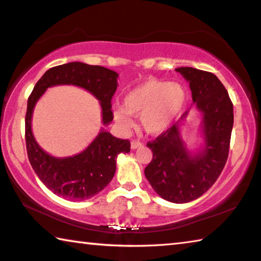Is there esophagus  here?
I'll return each instance as SVG.
<instances>
[{"instance_id":"obj_1","label":"esophagus","mask_w":261,"mask_h":261,"mask_svg":"<svg viewBox=\"0 0 261 261\" xmlns=\"http://www.w3.org/2000/svg\"><path fill=\"white\" fill-rule=\"evenodd\" d=\"M141 146H143V144H141L140 141H138V140H132L131 141V149H137V148H139Z\"/></svg>"}]
</instances>
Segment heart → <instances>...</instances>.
Here are the masks:
<instances>
[{
  "mask_svg": "<svg viewBox=\"0 0 261 261\" xmlns=\"http://www.w3.org/2000/svg\"><path fill=\"white\" fill-rule=\"evenodd\" d=\"M187 99V90L179 83L147 79L127 92L122 108H115L113 116L122 130L130 129L134 124L130 116H135L146 134L160 136L173 126Z\"/></svg>",
  "mask_w": 261,
  "mask_h": 261,
  "instance_id": "heart-1",
  "label": "heart"
}]
</instances>
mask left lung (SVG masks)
I'll return each instance as SVG.
<instances>
[{"label": "left lung", "instance_id": "left-lung-1", "mask_svg": "<svg viewBox=\"0 0 261 261\" xmlns=\"http://www.w3.org/2000/svg\"><path fill=\"white\" fill-rule=\"evenodd\" d=\"M189 83L201 114L202 145L190 151L180 134L189 110L169 130L149 141L153 159L145 168L149 184L165 200L190 202L215 183L226 165L233 125V107L226 87L212 72L190 67L175 69Z\"/></svg>", "mask_w": 261, "mask_h": 261}]
</instances>
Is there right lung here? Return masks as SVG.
Instances as JSON below:
<instances>
[{
    "label": "right lung",
    "mask_w": 261,
    "mask_h": 261,
    "mask_svg": "<svg viewBox=\"0 0 261 261\" xmlns=\"http://www.w3.org/2000/svg\"><path fill=\"white\" fill-rule=\"evenodd\" d=\"M117 78V72L100 65L70 62L47 70L30 95L25 117L29 160L41 182L64 199L86 200L102 191L114 177L118 154L130 152V141L116 138L102 127L83 152L72 156H53L43 151L33 136L32 115L35 105L49 87H82L99 100L102 124L106 126L113 121L112 98L118 85Z\"/></svg>",
    "instance_id": "right-lung-1"
}]
</instances>
